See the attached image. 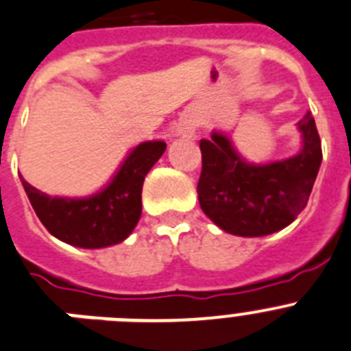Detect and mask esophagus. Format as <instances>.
<instances>
[{
    "label": "esophagus",
    "instance_id": "34e87169",
    "mask_svg": "<svg viewBox=\"0 0 351 351\" xmlns=\"http://www.w3.org/2000/svg\"><path fill=\"white\" fill-rule=\"evenodd\" d=\"M171 132L175 138H193L194 132H196V121L193 118H185L176 125Z\"/></svg>",
    "mask_w": 351,
    "mask_h": 351
}]
</instances>
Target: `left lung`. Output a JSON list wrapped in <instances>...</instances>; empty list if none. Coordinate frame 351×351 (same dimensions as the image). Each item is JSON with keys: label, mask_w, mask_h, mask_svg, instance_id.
Here are the masks:
<instances>
[{"label": "left lung", "mask_w": 351, "mask_h": 351, "mask_svg": "<svg viewBox=\"0 0 351 351\" xmlns=\"http://www.w3.org/2000/svg\"><path fill=\"white\" fill-rule=\"evenodd\" d=\"M297 129L300 150L263 164L243 158L221 130L201 139L197 197L215 226L237 237H265L291 224L306 208L322 164V141L311 112Z\"/></svg>", "instance_id": "8db88e82"}]
</instances>
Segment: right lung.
Here are the masks:
<instances>
[{"label": "right lung", "mask_w": 351, "mask_h": 351, "mask_svg": "<svg viewBox=\"0 0 351 351\" xmlns=\"http://www.w3.org/2000/svg\"><path fill=\"white\" fill-rule=\"evenodd\" d=\"M166 150L164 141L134 146L108 184L91 196H49L21 176L33 210L58 240L81 249L111 247L123 242L141 217L145 176Z\"/></svg>", "instance_id": "right-lung-1"}]
</instances>
